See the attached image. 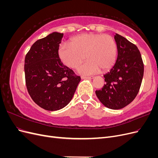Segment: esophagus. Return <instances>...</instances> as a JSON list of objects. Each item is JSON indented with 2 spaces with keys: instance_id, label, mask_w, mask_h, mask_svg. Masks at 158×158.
<instances>
[{
  "instance_id": "obj_1",
  "label": "esophagus",
  "mask_w": 158,
  "mask_h": 158,
  "mask_svg": "<svg viewBox=\"0 0 158 158\" xmlns=\"http://www.w3.org/2000/svg\"><path fill=\"white\" fill-rule=\"evenodd\" d=\"M81 78L82 79H88V80H92L94 78V76H81Z\"/></svg>"
}]
</instances>
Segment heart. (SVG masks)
Returning a JSON list of instances; mask_svg holds the SVG:
<instances>
[{"label": "heart", "instance_id": "heart-1", "mask_svg": "<svg viewBox=\"0 0 158 158\" xmlns=\"http://www.w3.org/2000/svg\"><path fill=\"white\" fill-rule=\"evenodd\" d=\"M88 61L78 69L82 74H93L106 71L114 64L117 46L114 38L107 34L84 33L72 38L69 45L59 47L58 56L65 66L77 69L85 58Z\"/></svg>", "mask_w": 158, "mask_h": 158}]
</instances>
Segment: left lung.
I'll use <instances>...</instances> for the list:
<instances>
[{"label": "left lung", "instance_id": "left-lung-1", "mask_svg": "<svg viewBox=\"0 0 158 158\" xmlns=\"http://www.w3.org/2000/svg\"><path fill=\"white\" fill-rule=\"evenodd\" d=\"M117 58L113 68L103 76L106 84L95 91L104 106L120 109L131 103L137 95L144 75V64L138 47L115 33Z\"/></svg>", "mask_w": 158, "mask_h": 158}]
</instances>
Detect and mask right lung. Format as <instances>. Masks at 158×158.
<instances>
[{"mask_svg":"<svg viewBox=\"0 0 158 158\" xmlns=\"http://www.w3.org/2000/svg\"><path fill=\"white\" fill-rule=\"evenodd\" d=\"M63 33L52 32L32 45L25 57L26 87L33 101L47 111L63 109L73 99L80 81L58 56Z\"/></svg>","mask_w":158,"mask_h":158,"instance_id":"add662e5","label":"right lung"}]
</instances>
